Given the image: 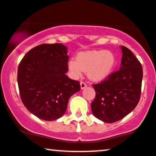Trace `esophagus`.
Returning a JSON list of instances; mask_svg holds the SVG:
<instances>
[{
	"label": "esophagus",
	"instance_id": "34e87169",
	"mask_svg": "<svg viewBox=\"0 0 156 156\" xmlns=\"http://www.w3.org/2000/svg\"><path fill=\"white\" fill-rule=\"evenodd\" d=\"M80 89H84L86 87V84L83 81H80Z\"/></svg>",
	"mask_w": 156,
	"mask_h": 156
}]
</instances>
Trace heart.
<instances>
[{"label": "heart", "mask_w": 156, "mask_h": 156, "mask_svg": "<svg viewBox=\"0 0 156 156\" xmlns=\"http://www.w3.org/2000/svg\"><path fill=\"white\" fill-rule=\"evenodd\" d=\"M115 65V56L110 51H87L78 54L76 60L68 62V70L76 78L81 76L83 72H87L90 80L100 82L111 75Z\"/></svg>", "instance_id": "obj_1"}]
</instances>
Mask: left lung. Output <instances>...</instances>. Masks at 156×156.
I'll list each match as a JSON object with an SVG mask.
<instances>
[{
  "instance_id": "left-lung-1",
  "label": "left lung",
  "mask_w": 156,
  "mask_h": 156,
  "mask_svg": "<svg viewBox=\"0 0 156 156\" xmlns=\"http://www.w3.org/2000/svg\"><path fill=\"white\" fill-rule=\"evenodd\" d=\"M120 69L104 81L94 84L96 97L91 104L93 115L105 123H114L126 116L137 105L143 77L142 65L132 51L121 46Z\"/></svg>"
}]
</instances>
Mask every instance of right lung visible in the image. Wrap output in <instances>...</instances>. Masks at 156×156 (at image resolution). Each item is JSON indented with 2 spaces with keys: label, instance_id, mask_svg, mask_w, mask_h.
<instances>
[{
  "label": "right lung",
  "instance_id": "add662e5",
  "mask_svg": "<svg viewBox=\"0 0 156 156\" xmlns=\"http://www.w3.org/2000/svg\"><path fill=\"white\" fill-rule=\"evenodd\" d=\"M67 47L62 44H41L24 55L18 67L20 97L32 114L54 121L66 112L70 97L80 91V83L66 76Z\"/></svg>",
  "mask_w": 156,
  "mask_h": 156
}]
</instances>
